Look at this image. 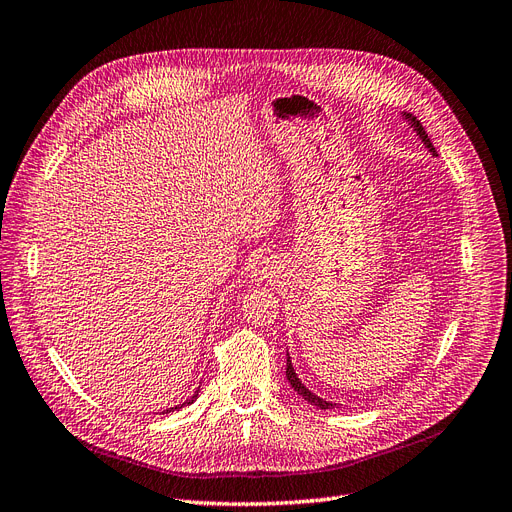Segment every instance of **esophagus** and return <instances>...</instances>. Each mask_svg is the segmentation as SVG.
I'll use <instances>...</instances> for the list:
<instances>
[{
  "instance_id": "1",
  "label": "esophagus",
  "mask_w": 512,
  "mask_h": 512,
  "mask_svg": "<svg viewBox=\"0 0 512 512\" xmlns=\"http://www.w3.org/2000/svg\"><path fill=\"white\" fill-rule=\"evenodd\" d=\"M274 272V263L270 261V259H266V257H261V259H257L253 266H251V276L253 278H257V280H266V278H270V274Z\"/></svg>"
}]
</instances>
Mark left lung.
<instances>
[{
    "instance_id": "obj_1",
    "label": "left lung",
    "mask_w": 512,
    "mask_h": 512,
    "mask_svg": "<svg viewBox=\"0 0 512 512\" xmlns=\"http://www.w3.org/2000/svg\"><path fill=\"white\" fill-rule=\"evenodd\" d=\"M407 118H409V122L413 124V128L418 130V135H420V139L424 141V145L432 151V154H437V151H434V145L430 143V139H428V135H426V130H424L422 122H420L418 118H415V116H411V113H407ZM287 380H289V384L293 386V390H297V394L304 396V399H306L308 403H312L314 407H318V409H331V407H333V403L323 401V399H320V396H316L314 392H310L304 384L299 382V377H297V373H295V369H293V365H291L289 354H287Z\"/></svg>"
}]
</instances>
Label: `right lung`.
Here are the masks:
<instances>
[{
	"label": "right lung",
	"instance_id": "obj_1",
	"mask_svg": "<svg viewBox=\"0 0 512 512\" xmlns=\"http://www.w3.org/2000/svg\"><path fill=\"white\" fill-rule=\"evenodd\" d=\"M194 399H196V394H194V396H192V399H187V401H185V403H183V405H189V403H194ZM183 405H177V407H173V409H166V411H164V413H170V411H175V409H181V407H183Z\"/></svg>",
	"mask_w": 512,
	"mask_h": 512
}]
</instances>
